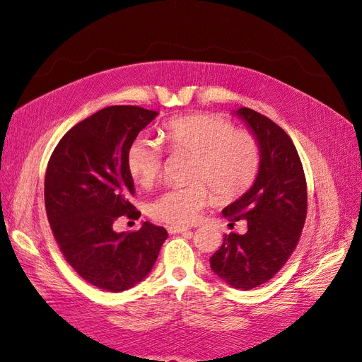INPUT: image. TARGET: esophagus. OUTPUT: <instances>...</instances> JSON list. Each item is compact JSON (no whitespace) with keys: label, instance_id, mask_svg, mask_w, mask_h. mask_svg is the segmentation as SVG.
I'll return each mask as SVG.
<instances>
[{"label":"esophagus","instance_id":"esophagus-1","mask_svg":"<svg viewBox=\"0 0 362 362\" xmlns=\"http://www.w3.org/2000/svg\"><path fill=\"white\" fill-rule=\"evenodd\" d=\"M188 230H189V228H187V226H179V225L168 226L170 234H183V233H188Z\"/></svg>","mask_w":362,"mask_h":362}]
</instances>
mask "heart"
Returning a JSON list of instances; mask_svg holds the SVG:
<instances>
[{
    "instance_id": "obj_1",
    "label": "heart",
    "mask_w": 362,
    "mask_h": 362,
    "mask_svg": "<svg viewBox=\"0 0 362 362\" xmlns=\"http://www.w3.org/2000/svg\"><path fill=\"white\" fill-rule=\"evenodd\" d=\"M163 141L173 153L192 154L187 185L168 187L146 205L153 218L171 225H191L202 209L218 199L230 200L243 194L260 168V146L245 129H234L228 120L211 115L174 117L163 127ZM163 148L146 134L134 137L127 151V166L133 180L148 187L160 174Z\"/></svg>"
}]
</instances>
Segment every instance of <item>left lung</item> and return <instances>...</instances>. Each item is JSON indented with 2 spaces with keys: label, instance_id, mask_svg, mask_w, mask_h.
Returning <instances> with one entry per match:
<instances>
[{
  "label": "left lung",
  "instance_id": "8db88e82",
  "mask_svg": "<svg viewBox=\"0 0 362 362\" xmlns=\"http://www.w3.org/2000/svg\"><path fill=\"white\" fill-rule=\"evenodd\" d=\"M233 115L257 139L260 168L252 187L221 211L234 221L246 220L247 230L225 235L209 263L220 280L249 291L269 281L293 252L308 211V189L300 156L283 128L246 107Z\"/></svg>",
  "mask_w": 362,
  "mask_h": 362
}]
</instances>
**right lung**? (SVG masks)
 Returning <instances> with one entry per match:
<instances>
[{"label": "right lung", "mask_w": 362, "mask_h": 362, "mask_svg": "<svg viewBox=\"0 0 362 362\" xmlns=\"http://www.w3.org/2000/svg\"><path fill=\"white\" fill-rule=\"evenodd\" d=\"M157 111L115 105L81 120L64 134L45 171L44 200L53 235L86 281L124 292L151 272L166 229L142 221L136 233H116L120 217L139 218L127 151Z\"/></svg>", "instance_id": "1"}]
</instances>
